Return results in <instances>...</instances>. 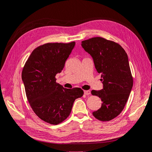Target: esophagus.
<instances>
[{"mask_svg": "<svg viewBox=\"0 0 152 152\" xmlns=\"http://www.w3.org/2000/svg\"><path fill=\"white\" fill-rule=\"evenodd\" d=\"M84 94H85V95H87V96L90 95L91 91L89 90H85V91H84Z\"/></svg>", "mask_w": 152, "mask_h": 152, "instance_id": "esophagus-1", "label": "esophagus"}]
</instances>
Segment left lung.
<instances>
[{"label":"left lung","mask_w":152,"mask_h":152,"mask_svg":"<svg viewBox=\"0 0 152 152\" xmlns=\"http://www.w3.org/2000/svg\"><path fill=\"white\" fill-rule=\"evenodd\" d=\"M81 46L90 54L102 78L103 88L91 92L102 102L101 108L92 114L101 121H110L123 111L133 88L128 56L118 44L100 37L82 41Z\"/></svg>","instance_id":"left-lung-1"}]
</instances>
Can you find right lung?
Instances as JSON below:
<instances>
[{"mask_svg": "<svg viewBox=\"0 0 152 152\" xmlns=\"http://www.w3.org/2000/svg\"><path fill=\"white\" fill-rule=\"evenodd\" d=\"M75 46L48 43L34 50L22 71L27 98L31 108L42 120L58 125L68 117L75 100L81 98V88L66 89L56 83L55 76L63 70Z\"/></svg>", "mask_w": 152, "mask_h": 152, "instance_id": "obj_1", "label": "right lung"}]
</instances>
